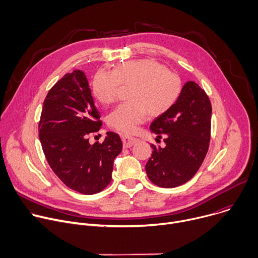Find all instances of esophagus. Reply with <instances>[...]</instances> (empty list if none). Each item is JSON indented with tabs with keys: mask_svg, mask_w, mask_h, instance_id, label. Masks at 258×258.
I'll use <instances>...</instances> for the list:
<instances>
[{
	"mask_svg": "<svg viewBox=\"0 0 258 258\" xmlns=\"http://www.w3.org/2000/svg\"><path fill=\"white\" fill-rule=\"evenodd\" d=\"M138 140L136 138L130 137V136H122V143L124 148H130Z\"/></svg>",
	"mask_w": 258,
	"mask_h": 258,
	"instance_id": "esophagus-1",
	"label": "esophagus"
}]
</instances>
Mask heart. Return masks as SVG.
<instances>
[{"instance_id": "b5f03b06", "label": "heart", "mask_w": 258, "mask_h": 258, "mask_svg": "<svg viewBox=\"0 0 258 258\" xmlns=\"http://www.w3.org/2000/svg\"><path fill=\"white\" fill-rule=\"evenodd\" d=\"M130 86V102L119 105L108 117L109 125L124 134H133L147 114L160 116L176 103L181 91L180 78L154 59L120 63L112 71L100 70L92 83L95 98L109 105L116 100L119 87Z\"/></svg>"}]
</instances>
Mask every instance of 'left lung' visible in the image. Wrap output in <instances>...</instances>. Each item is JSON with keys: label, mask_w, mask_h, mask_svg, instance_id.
<instances>
[{"label": "left lung", "mask_w": 258, "mask_h": 258, "mask_svg": "<svg viewBox=\"0 0 258 258\" xmlns=\"http://www.w3.org/2000/svg\"><path fill=\"white\" fill-rule=\"evenodd\" d=\"M211 112L205 91L187 82L176 103L151 123V132L165 138L163 148L151 144L146 163L147 175L156 186L175 188L196 174L208 151Z\"/></svg>", "instance_id": "8db88e82"}]
</instances>
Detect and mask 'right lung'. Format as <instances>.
<instances>
[{"instance_id":"right-lung-1","label":"right lung","mask_w":258,"mask_h":258,"mask_svg":"<svg viewBox=\"0 0 258 258\" xmlns=\"http://www.w3.org/2000/svg\"><path fill=\"white\" fill-rule=\"evenodd\" d=\"M87 77L82 70L67 73L49 91L42 109L39 137L46 159L65 185L93 195L112 178L113 161L122 150L119 136L107 132L102 144L89 143V135L102 122Z\"/></svg>"}]
</instances>
